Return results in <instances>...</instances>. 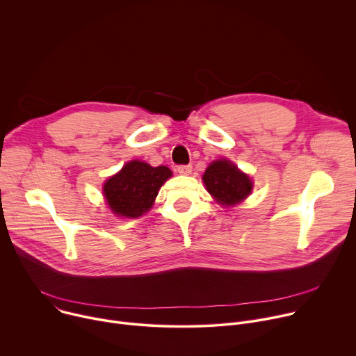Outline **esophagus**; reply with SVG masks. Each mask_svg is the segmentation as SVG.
Returning <instances> with one entry per match:
<instances>
[{
    "label": "esophagus",
    "instance_id": "34e87169",
    "mask_svg": "<svg viewBox=\"0 0 356 356\" xmlns=\"http://www.w3.org/2000/svg\"><path fill=\"white\" fill-rule=\"evenodd\" d=\"M177 172L180 175L187 176V175H190L193 172V166L191 165H180V166H177Z\"/></svg>",
    "mask_w": 356,
    "mask_h": 356
}]
</instances>
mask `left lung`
<instances>
[{
  "instance_id": "left-lung-1",
  "label": "left lung",
  "mask_w": 356,
  "mask_h": 356,
  "mask_svg": "<svg viewBox=\"0 0 356 356\" xmlns=\"http://www.w3.org/2000/svg\"><path fill=\"white\" fill-rule=\"evenodd\" d=\"M209 193L222 206H234L252 190L250 179L229 161L213 162L202 176Z\"/></svg>"
}]
</instances>
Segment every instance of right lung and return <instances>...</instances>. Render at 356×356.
Returning <instances> with one entry per match:
<instances>
[{
  "instance_id": "1",
  "label": "right lung",
  "mask_w": 356,
  "mask_h": 356,
  "mask_svg": "<svg viewBox=\"0 0 356 356\" xmlns=\"http://www.w3.org/2000/svg\"><path fill=\"white\" fill-rule=\"evenodd\" d=\"M172 176L166 166L152 168L139 161L127 163L104 184V195L114 214L136 218L145 214L158 195L162 184Z\"/></svg>"
}]
</instances>
